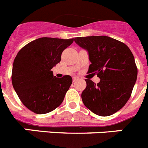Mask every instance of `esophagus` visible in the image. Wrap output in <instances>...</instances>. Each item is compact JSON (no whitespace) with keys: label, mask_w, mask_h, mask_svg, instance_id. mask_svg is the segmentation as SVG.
I'll list each match as a JSON object with an SVG mask.
<instances>
[{"label":"esophagus","mask_w":148,"mask_h":148,"mask_svg":"<svg viewBox=\"0 0 148 148\" xmlns=\"http://www.w3.org/2000/svg\"><path fill=\"white\" fill-rule=\"evenodd\" d=\"M78 77H76V76H73V82H76V81L78 80Z\"/></svg>","instance_id":"34e87169"}]
</instances>
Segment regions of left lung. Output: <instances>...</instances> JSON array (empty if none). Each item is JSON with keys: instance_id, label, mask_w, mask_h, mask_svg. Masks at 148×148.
I'll use <instances>...</instances> for the list:
<instances>
[{"instance_id": "obj_1", "label": "left lung", "mask_w": 148, "mask_h": 148, "mask_svg": "<svg viewBox=\"0 0 148 148\" xmlns=\"http://www.w3.org/2000/svg\"><path fill=\"white\" fill-rule=\"evenodd\" d=\"M74 40L88 51V73L101 79L97 84L85 79L84 104L98 116L113 115L127 102L136 82L138 69L133 53L126 44L108 36L78 37Z\"/></svg>"}]
</instances>
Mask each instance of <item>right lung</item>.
<instances>
[{"label":"right lung","instance_id":"add662e5","mask_svg":"<svg viewBox=\"0 0 148 148\" xmlns=\"http://www.w3.org/2000/svg\"><path fill=\"white\" fill-rule=\"evenodd\" d=\"M73 40L40 38L24 46L17 54L12 83L23 105L33 113H49L64 101L73 79L68 75L56 78L51 70L61 61L63 51Z\"/></svg>","mask_w":148,"mask_h":148}]
</instances>
